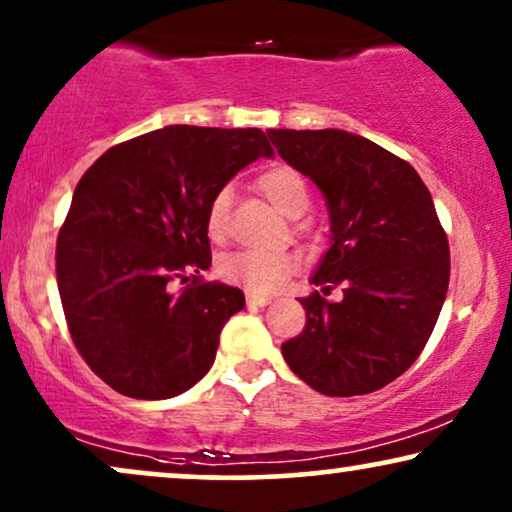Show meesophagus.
<instances>
[{"mask_svg":"<svg viewBox=\"0 0 512 512\" xmlns=\"http://www.w3.org/2000/svg\"><path fill=\"white\" fill-rule=\"evenodd\" d=\"M269 302H271L269 295L245 293V304H248V307H264V304H269Z\"/></svg>","mask_w":512,"mask_h":512,"instance_id":"obj_1","label":"esophagus"}]
</instances>
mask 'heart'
I'll use <instances>...</instances> for the list:
<instances>
[{"label":"heart","mask_w":512,"mask_h":512,"mask_svg":"<svg viewBox=\"0 0 512 512\" xmlns=\"http://www.w3.org/2000/svg\"><path fill=\"white\" fill-rule=\"evenodd\" d=\"M257 186L276 205L283 215L300 217L307 212L312 196H309V186L304 177L293 167H271L257 179ZM231 196L229 191H219L212 198L208 208V219H205V229H208L210 241L224 243L231 229ZM293 257L286 252H250L238 250L229 255L219 257L217 274L222 281L238 286L248 293H271V290L281 288L286 278L293 274Z\"/></svg>","instance_id":"heart-1"}]
</instances>
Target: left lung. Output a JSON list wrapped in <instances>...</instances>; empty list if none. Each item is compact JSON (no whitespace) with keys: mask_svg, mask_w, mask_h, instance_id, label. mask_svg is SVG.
Listing matches in <instances>:
<instances>
[{"mask_svg":"<svg viewBox=\"0 0 512 512\" xmlns=\"http://www.w3.org/2000/svg\"><path fill=\"white\" fill-rule=\"evenodd\" d=\"M278 155L323 191L331 248L300 304L304 331L281 352L328 397L380 390L428 345L449 288V241L418 172L342 129H269ZM333 287L343 300H325Z\"/></svg>","mask_w":512,"mask_h":512,"instance_id":"1","label":"left lung"}]
</instances>
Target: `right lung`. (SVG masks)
I'll return each instance as SVG.
<instances>
[{"mask_svg":"<svg viewBox=\"0 0 512 512\" xmlns=\"http://www.w3.org/2000/svg\"><path fill=\"white\" fill-rule=\"evenodd\" d=\"M262 155H274L262 129L172 125L82 174L56 241L58 295L77 352L115 392L170 399L210 371L245 297L200 276L212 264L205 219Z\"/></svg>","mask_w":512,"mask_h":512,"instance_id":"obj_1","label":"right lung"}]
</instances>
